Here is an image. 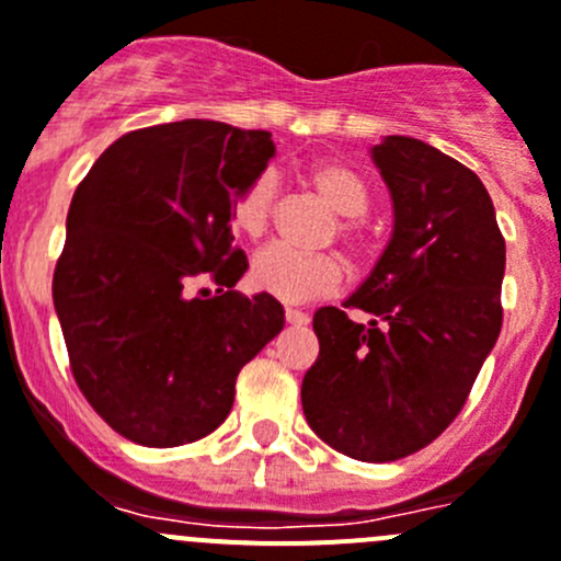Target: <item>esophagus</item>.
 Returning a JSON list of instances; mask_svg holds the SVG:
<instances>
[{"mask_svg":"<svg viewBox=\"0 0 561 561\" xmlns=\"http://www.w3.org/2000/svg\"><path fill=\"white\" fill-rule=\"evenodd\" d=\"M285 320L290 325H307L309 323L307 312H301V309H285Z\"/></svg>","mask_w":561,"mask_h":561,"instance_id":"esophagus-1","label":"esophagus"}]
</instances>
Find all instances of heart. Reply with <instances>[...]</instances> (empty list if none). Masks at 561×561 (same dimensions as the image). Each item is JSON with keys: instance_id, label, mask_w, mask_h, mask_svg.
<instances>
[{"instance_id": "obj_1", "label": "heart", "mask_w": 561, "mask_h": 561, "mask_svg": "<svg viewBox=\"0 0 561 561\" xmlns=\"http://www.w3.org/2000/svg\"><path fill=\"white\" fill-rule=\"evenodd\" d=\"M304 178L336 214H342L340 236L353 249H362L364 232L362 221L356 216H362L369 205V188L364 178L351 164H342V161H318V164L309 167ZM274 178H254L232 203V221H236L243 236H265L271 216H274ZM249 279L260 293H268L279 301L304 304L340 290L342 279H345V268H342L334 254H307L296 252L285 243H271V247L260 249L254 254Z\"/></svg>"}]
</instances>
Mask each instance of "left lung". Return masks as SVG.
<instances>
[{
    "mask_svg": "<svg viewBox=\"0 0 561 561\" xmlns=\"http://www.w3.org/2000/svg\"><path fill=\"white\" fill-rule=\"evenodd\" d=\"M394 232L364 285L314 312L320 356L301 405L320 442L389 463L436 442L502 331L504 236L491 194L453 156L386 136L373 148ZM347 308L374 318L353 324Z\"/></svg>",
    "mask_w": 561,
    "mask_h": 561,
    "instance_id": "obj_1",
    "label": "left lung"
}]
</instances>
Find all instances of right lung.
I'll list each match as a JSON object with an SVG mask.
<instances>
[{"label": "right lung", "instance_id": "right-lung-1", "mask_svg": "<svg viewBox=\"0 0 561 561\" xmlns=\"http://www.w3.org/2000/svg\"><path fill=\"white\" fill-rule=\"evenodd\" d=\"M271 156L268 130L183 119L119 136L76 188L54 309L81 394L128 442L214 433L285 325L274 296L236 290L249 263L230 227Z\"/></svg>", "mask_w": 561, "mask_h": 561}]
</instances>
